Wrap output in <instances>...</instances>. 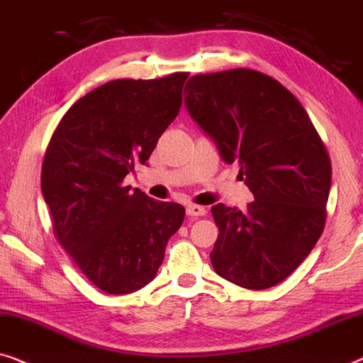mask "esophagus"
<instances>
[{
	"label": "esophagus",
	"mask_w": 363,
	"mask_h": 363,
	"mask_svg": "<svg viewBox=\"0 0 363 363\" xmlns=\"http://www.w3.org/2000/svg\"><path fill=\"white\" fill-rule=\"evenodd\" d=\"M186 213L189 217H202V216H206L207 211H206V207H202V206L189 203V206L186 207Z\"/></svg>",
	"instance_id": "34e87169"
}]
</instances>
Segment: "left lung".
Returning <instances> with one entry per match:
<instances>
[{
    "instance_id": "obj_1",
    "label": "left lung",
    "mask_w": 363,
    "mask_h": 363,
    "mask_svg": "<svg viewBox=\"0 0 363 363\" xmlns=\"http://www.w3.org/2000/svg\"><path fill=\"white\" fill-rule=\"evenodd\" d=\"M191 118L253 194L245 211L217 203L211 253L218 277L267 289L289 277L324 230L330 160L303 105L278 80L252 69L194 75Z\"/></svg>"
}]
</instances>
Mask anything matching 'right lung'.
<instances>
[{"mask_svg": "<svg viewBox=\"0 0 363 363\" xmlns=\"http://www.w3.org/2000/svg\"><path fill=\"white\" fill-rule=\"evenodd\" d=\"M187 72L120 79L70 106L45 151L40 187L65 252L96 288L130 294L156 278L184 207L123 186L179 113Z\"/></svg>", "mask_w": 363, "mask_h": 363, "instance_id": "1", "label": "right lung"}]
</instances>
